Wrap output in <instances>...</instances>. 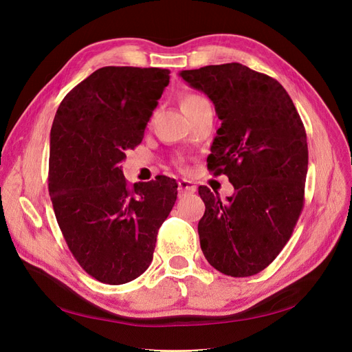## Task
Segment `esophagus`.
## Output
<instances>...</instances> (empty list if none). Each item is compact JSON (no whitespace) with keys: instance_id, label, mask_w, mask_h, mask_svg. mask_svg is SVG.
I'll return each instance as SVG.
<instances>
[{"instance_id":"obj_1","label":"esophagus","mask_w":352,"mask_h":352,"mask_svg":"<svg viewBox=\"0 0 352 352\" xmlns=\"http://www.w3.org/2000/svg\"><path fill=\"white\" fill-rule=\"evenodd\" d=\"M195 190H197L195 184L191 182V181L181 179L178 182V192L179 194H192V192H195Z\"/></svg>"}]
</instances>
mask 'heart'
Returning <instances> with one entry per match:
<instances>
[{"instance_id":"heart-1","label":"heart","mask_w":352,"mask_h":352,"mask_svg":"<svg viewBox=\"0 0 352 352\" xmlns=\"http://www.w3.org/2000/svg\"><path fill=\"white\" fill-rule=\"evenodd\" d=\"M201 107H211V104L208 102L207 98L201 97L198 94H188V96L184 97V100H182V109L184 111H186V109H198ZM177 165H178V168L184 170V161L182 160H178Z\"/></svg>"}]
</instances>
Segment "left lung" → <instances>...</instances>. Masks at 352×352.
<instances>
[{
	"instance_id": "1",
	"label": "left lung",
	"mask_w": 352,
	"mask_h": 352,
	"mask_svg": "<svg viewBox=\"0 0 352 352\" xmlns=\"http://www.w3.org/2000/svg\"><path fill=\"white\" fill-rule=\"evenodd\" d=\"M179 76L215 105L221 126L208 170L226 174L235 190L223 202L199 186L206 204L198 223L201 250L219 272L255 275L285 247L304 208V124L278 81L243 64L207 65Z\"/></svg>"
}]
</instances>
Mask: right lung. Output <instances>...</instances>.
<instances>
[{
    "label": "right lung",
    "mask_w": 352,
    "mask_h": 352,
    "mask_svg": "<svg viewBox=\"0 0 352 352\" xmlns=\"http://www.w3.org/2000/svg\"><path fill=\"white\" fill-rule=\"evenodd\" d=\"M168 82L170 69L102 67L68 92L52 122L55 218L81 268L104 284L129 283L150 267L175 204V179L158 175L129 186L120 165L141 144Z\"/></svg>",
    "instance_id": "right-lung-1"
}]
</instances>
